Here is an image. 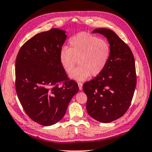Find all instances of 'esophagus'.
Wrapping results in <instances>:
<instances>
[{
    "label": "esophagus",
    "mask_w": 152,
    "mask_h": 152,
    "mask_svg": "<svg viewBox=\"0 0 152 152\" xmlns=\"http://www.w3.org/2000/svg\"><path fill=\"white\" fill-rule=\"evenodd\" d=\"M78 84L79 90H80V91H82V85H83V84H82V82H78Z\"/></svg>",
    "instance_id": "1"
}]
</instances>
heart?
Instances as JSON below:
<instances>
[{"instance_id":"heart-1","label":"heart","mask_w":152,"mask_h":152,"mask_svg":"<svg viewBox=\"0 0 152 152\" xmlns=\"http://www.w3.org/2000/svg\"><path fill=\"white\" fill-rule=\"evenodd\" d=\"M70 48H61L59 60L67 72H70L76 66L78 68L70 74V78L84 80L92 75L96 76L102 72L109 61L110 47L107 41L88 33L80 32L69 40Z\"/></svg>"}]
</instances>
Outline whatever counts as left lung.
Wrapping results in <instances>:
<instances>
[{
	"instance_id": "1",
	"label": "left lung",
	"mask_w": 152,
	"mask_h": 152,
	"mask_svg": "<svg viewBox=\"0 0 152 152\" xmlns=\"http://www.w3.org/2000/svg\"><path fill=\"white\" fill-rule=\"evenodd\" d=\"M92 33L107 38L110 54L104 70L85 82L83 91L88 115L107 123L121 117L130 106L136 86L135 60L129 46L112 30L99 28Z\"/></svg>"
}]
</instances>
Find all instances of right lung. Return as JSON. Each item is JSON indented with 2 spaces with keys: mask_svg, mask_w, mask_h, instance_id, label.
Returning <instances> with one entry per match:
<instances>
[{
  "mask_svg": "<svg viewBox=\"0 0 152 152\" xmlns=\"http://www.w3.org/2000/svg\"><path fill=\"white\" fill-rule=\"evenodd\" d=\"M67 37L66 31L53 28L33 36L22 46L15 64L16 91L31 119L50 126L62 119L78 84L69 80L59 60V52Z\"/></svg>",
  "mask_w": 152,
  "mask_h": 152,
  "instance_id": "1",
  "label": "right lung"
}]
</instances>
